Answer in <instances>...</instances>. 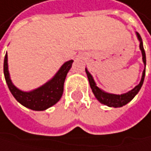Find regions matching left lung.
Segmentation results:
<instances>
[{
	"instance_id": "1",
	"label": "left lung",
	"mask_w": 151,
	"mask_h": 151,
	"mask_svg": "<svg viewBox=\"0 0 151 151\" xmlns=\"http://www.w3.org/2000/svg\"><path fill=\"white\" fill-rule=\"evenodd\" d=\"M137 36H138V39L139 40L140 44H139V48L141 50V53H142V59H143V63L146 66V54H145V51L143 48V44H142V39L141 36L139 35V32H137ZM145 72H146V69L143 70V73H142V77L140 82L138 86H136L132 90H130L129 92L126 93V94H122V95H113V94H108L106 93L104 91H102L99 87H97L96 86V83L94 81V79L92 77V76L89 74V72L86 70V73L87 75V78H88V81L89 84H90V87L92 89V91L95 95V96L96 97V99L99 101L100 103L108 106H113V107H119V106H123L126 104H128L129 101H131L134 96L139 93V89L141 88L142 85H143V81H144V77H145Z\"/></svg>"
}]
</instances>
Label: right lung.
<instances>
[{"mask_svg": "<svg viewBox=\"0 0 151 151\" xmlns=\"http://www.w3.org/2000/svg\"><path fill=\"white\" fill-rule=\"evenodd\" d=\"M73 64V60L65 62L56 75L52 78L49 82L42 86L41 87L35 89L31 92L21 91L17 87L12 85L9 71H8V63H7V53L4 57L3 63V73L5 77L6 83L10 89L11 93L14 96L15 99L32 110L42 111L45 110L48 107L56 104L64 92V83L66 77V75L70 70Z\"/></svg>", "mask_w": 151, "mask_h": 151, "instance_id": "add662e5", "label": "right lung"}]
</instances>
